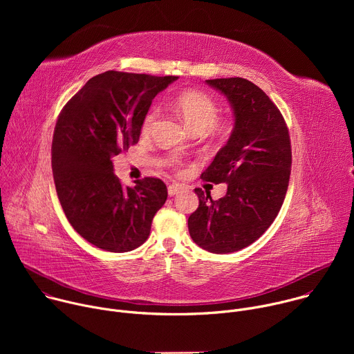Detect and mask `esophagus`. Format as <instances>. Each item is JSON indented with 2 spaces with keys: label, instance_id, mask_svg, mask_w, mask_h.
<instances>
[{
  "label": "esophagus",
  "instance_id": "34e87169",
  "mask_svg": "<svg viewBox=\"0 0 354 354\" xmlns=\"http://www.w3.org/2000/svg\"><path fill=\"white\" fill-rule=\"evenodd\" d=\"M182 189H183V186H182V185L172 183V185H169V186H168V194H169V196H175V194H176V193H179Z\"/></svg>",
  "mask_w": 354,
  "mask_h": 354
}]
</instances>
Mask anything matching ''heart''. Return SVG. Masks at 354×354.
<instances>
[{"label":"heart","instance_id":"heart-1","mask_svg":"<svg viewBox=\"0 0 354 354\" xmlns=\"http://www.w3.org/2000/svg\"><path fill=\"white\" fill-rule=\"evenodd\" d=\"M172 105L183 122L193 131H203L206 127L213 133H224L228 127L227 120L216 119L218 106L216 100L206 92L198 89H185L175 95ZM158 119V109L151 108L142 118L141 122V134L148 136L154 130V126ZM168 164L178 168L180 160L176 156H172L168 160Z\"/></svg>","mask_w":354,"mask_h":354}]
</instances>
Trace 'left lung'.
<instances>
[{
    "instance_id": "left-lung-1",
    "label": "left lung",
    "mask_w": 354,
    "mask_h": 354,
    "mask_svg": "<svg viewBox=\"0 0 354 354\" xmlns=\"http://www.w3.org/2000/svg\"><path fill=\"white\" fill-rule=\"evenodd\" d=\"M206 82L228 99L235 123L200 178L227 183V194L213 200L210 192L194 189L198 207L187 227L200 248L231 254L254 243L281 209L291 172L290 134L277 106L254 82L239 77Z\"/></svg>"
}]
</instances>
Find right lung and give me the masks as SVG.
Listing matches in <instances>:
<instances>
[{"mask_svg": "<svg viewBox=\"0 0 354 354\" xmlns=\"http://www.w3.org/2000/svg\"><path fill=\"white\" fill-rule=\"evenodd\" d=\"M178 77L106 71L91 78L59 115L52 168L60 205L73 228L108 252L142 245L168 197L158 178L123 186L112 158L138 142L157 93Z\"/></svg>", "mask_w": 354, "mask_h": 354, "instance_id": "obj_1", "label": "right lung"}]
</instances>
